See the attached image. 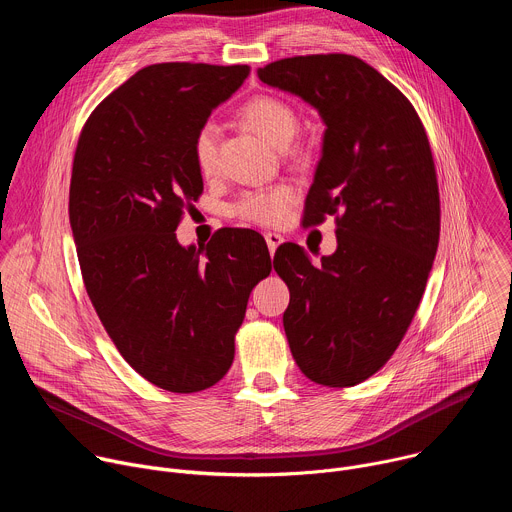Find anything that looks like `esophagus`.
<instances>
[{
  "instance_id": "34e87169",
  "label": "esophagus",
  "mask_w": 512,
  "mask_h": 512,
  "mask_svg": "<svg viewBox=\"0 0 512 512\" xmlns=\"http://www.w3.org/2000/svg\"><path fill=\"white\" fill-rule=\"evenodd\" d=\"M265 241H267V247H269V253L273 255L275 249L283 243V237L279 233H265Z\"/></svg>"
}]
</instances>
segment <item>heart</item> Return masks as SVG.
Here are the masks:
<instances>
[{"mask_svg": "<svg viewBox=\"0 0 512 512\" xmlns=\"http://www.w3.org/2000/svg\"><path fill=\"white\" fill-rule=\"evenodd\" d=\"M243 119L253 127L263 139H267L275 148H287L291 139L298 133V115L285 101L269 95L255 97L245 103L241 111ZM218 141H221V129L214 121H206L194 135L192 152L198 170L204 176H210L216 170L218 160ZM298 200V190L291 184H277L271 188L247 190L233 204V214L245 223L261 227L283 225L289 216L291 206Z\"/></svg>", "mask_w": 512, "mask_h": 512, "instance_id": "heart-1", "label": "heart"}]
</instances>
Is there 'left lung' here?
Here are the masks:
<instances>
[{
  "label": "left lung",
  "instance_id": "obj_1",
  "mask_svg": "<svg viewBox=\"0 0 512 512\" xmlns=\"http://www.w3.org/2000/svg\"><path fill=\"white\" fill-rule=\"evenodd\" d=\"M257 75L326 125L304 225L336 214L338 247L318 265L294 243L275 251L289 350L310 381L354 387L397 350L433 265L440 192L429 141L407 97L356 56L283 58Z\"/></svg>",
  "mask_w": 512,
  "mask_h": 512
}]
</instances>
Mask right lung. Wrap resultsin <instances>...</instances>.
<instances>
[{
	"mask_svg": "<svg viewBox=\"0 0 512 512\" xmlns=\"http://www.w3.org/2000/svg\"><path fill=\"white\" fill-rule=\"evenodd\" d=\"M249 70H137L91 113L72 162L68 216L91 304L131 367L172 393L227 375L251 289L271 271L257 231L221 229L202 249L176 239L202 194L194 135Z\"/></svg>",
	"mask_w": 512,
	"mask_h": 512,
	"instance_id": "add662e5",
	"label": "right lung"
}]
</instances>
